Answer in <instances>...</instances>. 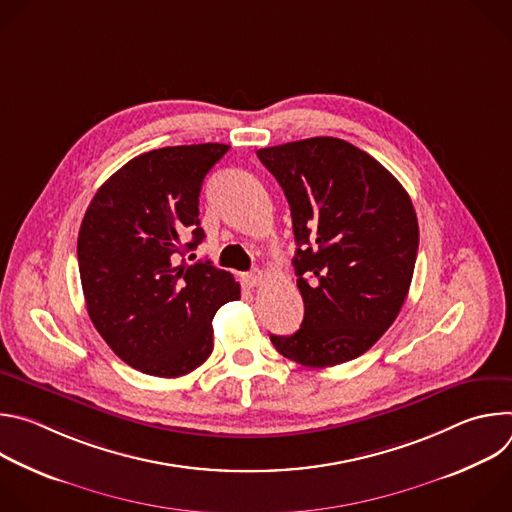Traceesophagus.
I'll return each instance as SVG.
<instances>
[{
	"instance_id": "1",
	"label": "esophagus",
	"mask_w": 512,
	"mask_h": 512,
	"mask_svg": "<svg viewBox=\"0 0 512 512\" xmlns=\"http://www.w3.org/2000/svg\"><path fill=\"white\" fill-rule=\"evenodd\" d=\"M245 281H247V285H249V287H259V285H263L265 275H263V271L255 269V271H251V273H247V275H245Z\"/></svg>"
}]
</instances>
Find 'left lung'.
<instances>
[{
    "label": "left lung",
    "instance_id": "8db88e82",
    "mask_svg": "<svg viewBox=\"0 0 512 512\" xmlns=\"http://www.w3.org/2000/svg\"><path fill=\"white\" fill-rule=\"evenodd\" d=\"M279 182L296 237L304 322L271 334L279 354L324 369L367 352L409 294L419 247L417 214L399 180L338 137L257 152Z\"/></svg>",
    "mask_w": 512,
    "mask_h": 512
}]
</instances>
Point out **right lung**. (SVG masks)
Wrapping results in <instances>:
<instances>
[{"instance_id":"1","label":"right lung","mask_w":512,"mask_h":512,"mask_svg":"<svg viewBox=\"0 0 512 512\" xmlns=\"http://www.w3.org/2000/svg\"><path fill=\"white\" fill-rule=\"evenodd\" d=\"M229 148L198 143L141 154L85 212L77 255L87 312L109 348L145 375L174 379L200 367L214 348L216 310L241 298L231 273L180 259L204 239L202 180Z\"/></svg>"}]
</instances>
